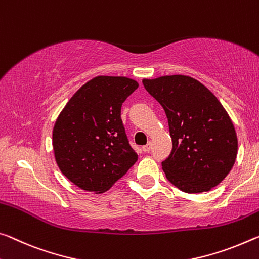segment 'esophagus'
I'll use <instances>...</instances> for the list:
<instances>
[{
	"mask_svg": "<svg viewBox=\"0 0 259 259\" xmlns=\"http://www.w3.org/2000/svg\"><path fill=\"white\" fill-rule=\"evenodd\" d=\"M151 150V143H147L145 146H143V151L144 152H150Z\"/></svg>",
	"mask_w": 259,
	"mask_h": 259,
	"instance_id": "esophagus-1",
	"label": "esophagus"
}]
</instances>
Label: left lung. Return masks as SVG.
I'll return each mask as SVG.
<instances>
[{"label": "left lung", "instance_id": "obj_1", "mask_svg": "<svg viewBox=\"0 0 259 259\" xmlns=\"http://www.w3.org/2000/svg\"><path fill=\"white\" fill-rule=\"evenodd\" d=\"M143 85L168 118L173 149L161 162L168 181L188 194L218 186L237 154L235 128L220 101L189 76L143 79Z\"/></svg>", "mask_w": 259, "mask_h": 259}]
</instances>
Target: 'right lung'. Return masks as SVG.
<instances>
[{
    "instance_id": "right-lung-1",
    "label": "right lung",
    "mask_w": 259,
    "mask_h": 259,
    "mask_svg": "<svg viewBox=\"0 0 259 259\" xmlns=\"http://www.w3.org/2000/svg\"><path fill=\"white\" fill-rule=\"evenodd\" d=\"M137 88L130 78L98 76L73 94L57 117V166L83 190L107 191L137 161L121 118L122 104Z\"/></svg>"
}]
</instances>
